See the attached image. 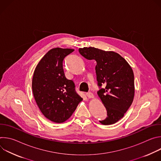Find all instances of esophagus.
<instances>
[{"label": "esophagus", "mask_w": 161, "mask_h": 161, "mask_svg": "<svg viewBox=\"0 0 161 161\" xmlns=\"http://www.w3.org/2000/svg\"><path fill=\"white\" fill-rule=\"evenodd\" d=\"M86 96H87L89 99H92V98H94V97L93 94L92 93V92H88V93H86Z\"/></svg>", "instance_id": "esophagus-1"}]
</instances>
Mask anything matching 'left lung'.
I'll return each mask as SVG.
<instances>
[{
  "label": "left lung",
  "instance_id": "1",
  "mask_svg": "<svg viewBox=\"0 0 161 161\" xmlns=\"http://www.w3.org/2000/svg\"><path fill=\"white\" fill-rule=\"evenodd\" d=\"M80 53L88 60H94L98 85L105 87L97 94L107 110V117L100 120L111 125L124 117L134 97V73L129 63L119 53L94 47L79 48Z\"/></svg>",
  "mask_w": 161,
  "mask_h": 161
}]
</instances>
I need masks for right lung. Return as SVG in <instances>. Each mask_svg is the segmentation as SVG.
I'll list each match as a JSON object with an SVG mask.
<instances>
[{"label":"right lung","mask_w":161,"mask_h":161,"mask_svg":"<svg viewBox=\"0 0 161 161\" xmlns=\"http://www.w3.org/2000/svg\"><path fill=\"white\" fill-rule=\"evenodd\" d=\"M75 50L55 48L37 64L32 78L35 101L43 115L55 123L69 119L83 99L75 92V83L64 75V58Z\"/></svg>","instance_id":"right-lung-1"}]
</instances>
